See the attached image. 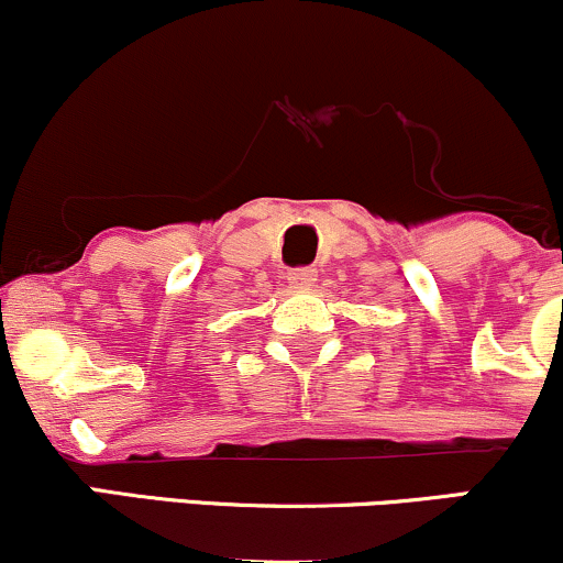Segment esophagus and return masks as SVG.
I'll return each mask as SVG.
<instances>
[{
	"mask_svg": "<svg viewBox=\"0 0 563 563\" xmlns=\"http://www.w3.org/2000/svg\"><path fill=\"white\" fill-rule=\"evenodd\" d=\"M314 280H318V273L312 267H296L288 273L290 288H309Z\"/></svg>",
	"mask_w": 563,
	"mask_h": 563,
	"instance_id": "esophagus-1",
	"label": "esophagus"
}]
</instances>
